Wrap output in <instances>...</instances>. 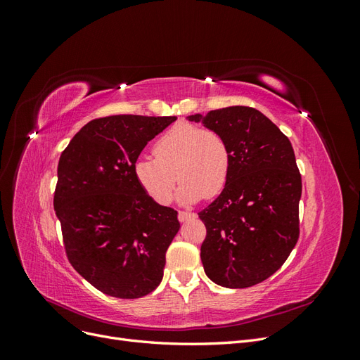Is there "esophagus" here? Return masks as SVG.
Segmentation results:
<instances>
[{
	"mask_svg": "<svg viewBox=\"0 0 360 360\" xmlns=\"http://www.w3.org/2000/svg\"><path fill=\"white\" fill-rule=\"evenodd\" d=\"M191 217H195V213H191V212H184V210L179 212V221H180V222L188 221V219H191Z\"/></svg>",
	"mask_w": 360,
	"mask_h": 360,
	"instance_id": "esophagus-1",
	"label": "esophagus"
}]
</instances>
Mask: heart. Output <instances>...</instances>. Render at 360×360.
I'll return each instance as SVG.
<instances>
[{"instance_id":"obj_1","label":"heart","mask_w":360,"mask_h":360,"mask_svg":"<svg viewBox=\"0 0 360 360\" xmlns=\"http://www.w3.org/2000/svg\"><path fill=\"white\" fill-rule=\"evenodd\" d=\"M153 156L136 158L132 171L139 188L162 205L171 201L177 179L183 202L216 197L230 179L231 148L219 130L210 127L172 126L155 143Z\"/></svg>"}]
</instances>
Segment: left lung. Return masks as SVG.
I'll return each instance as SVG.
<instances>
[{
  "instance_id": "left-lung-1",
  "label": "left lung",
  "mask_w": 360,
  "mask_h": 360,
  "mask_svg": "<svg viewBox=\"0 0 360 360\" xmlns=\"http://www.w3.org/2000/svg\"><path fill=\"white\" fill-rule=\"evenodd\" d=\"M189 120L219 130L233 158L226 186L198 213L207 230L205 275L226 288L257 285L285 263L299 240L302 176L290 139L250 106Z\"/></svg>"
}]
</instances>
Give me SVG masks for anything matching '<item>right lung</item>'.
Listing matches in <instances>:
<instances>
[{
    "instance_id": "obj_1",
    "label": "right lung",
    "mask_w": 360,
    "mask_h": 360,
    "mask_svg": "<svg viewBox=\"0 0 360 360\" xmlns=\"http://www.w3.org/2000/svg\"><path fill=\"white\" fill-rule=\"evenodd\" d=\"M177 117L110 115L91 120L58 162L53 209L69 263L108 296L138 299L162 281L177 212L139 188L134 162Z\"/></svg>"
}]
</instances>
